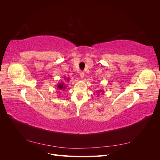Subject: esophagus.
<instances>
[{
  "instance_id": "esophagus-1",
  "label": "esophagus",
  "mask_w": 160,
  "mask_h": 160,
  "mask_svg": "<svg viewBox=\"0 0 160 160\" xmlns=\"http://www.w3.org/2000/svg\"><path fill=\"white\" fill-rule=\"evenodd\" d=\"M79 75H80V77H81V78L83 79V77H84V72H82V71L80 72H79Z\"/></svg>"
}]
</instances>
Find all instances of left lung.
I'll use <instances>...</instances> for the list:
<instances>
[{
	"mask_svg": "<svg viewBox=\"0 0 160 160\" xmlns=\"http://www.w3.org/2000/svg\"><path fill=\"white\" fill-rule=\"evenodd\" d=\"M100 91H101V92H103V90H101V89H100L99 91H98V93H99Z\"/></svg>",
	"mask_w": 160,
	"mask_h": 160,
	"instance_id": "8db88e82",
	"label": "left lung"
}]
</instances>
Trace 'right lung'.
Segmentation results:
<instances>
[{"instance_id":"right-lung-1","label":"right lung","mask_w":160,"mask_h":160,"mask_svg":"<svg viewBox=\"0 0 160 160\" xmlns=\"http://www.w3.org/2000/svg\"><path fill=\"white\" fill-rule=\"evenodd\" d=\"M65 80H66L67 81H69V78H65ZM57 89H59V90L65 91V89H66V88H67V86H66V85L65 84L64 82H61V83H59L57 84Z\"/></svg>"}]
</instances>
